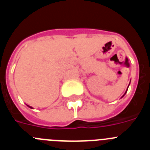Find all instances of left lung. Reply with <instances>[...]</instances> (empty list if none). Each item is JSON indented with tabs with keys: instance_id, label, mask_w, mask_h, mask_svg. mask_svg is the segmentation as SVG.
<instances>
[{
	"instance_id": "1",
	"label": "left lung",
	"mask_w": 150,
	"mask_h": 150,
	"mask_svg": "<svg viewBox=\"0 0 150 150\" xmlns=\"http://www.w3.org/2000/svg\"><path fill=\"white\" fill-rule=\"evenodd\" d=\"M127 91H128V89L126 90V91H125V93H126V92H127ZM124 95H123V96H124ZM123 96H122V97H123Z\"/></svg>"
}]
</instances>
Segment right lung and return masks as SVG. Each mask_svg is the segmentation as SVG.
I'll return each instance as SVG.
<instances>
[{"instance_id":"add662e5","label":"right lung","mask_w":150,"mask_h":150,"mask_svg":"<svg viewBox=\"0 0 150 150\" xmlns=\"http://www.w3.org/2000/svg\"><path fill=\"white\" fill-rule=\"evenodd\" d=\"M28 107H30V108H32V107H30V106H28Z\"/></svg>"}]
</instances>
